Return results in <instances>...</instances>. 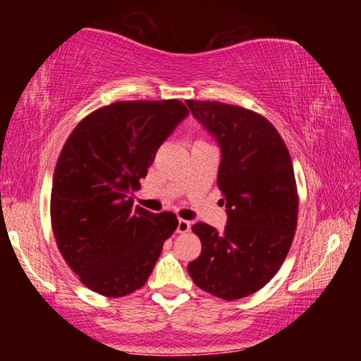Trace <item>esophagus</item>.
Segmentation results:
<instances>
[{
  "label": "esophagus",
  "mask_w": 361,
  "mask_h": 361,
  "mask_svg": "<svg viewBox=\"0 0 361 361\" xmlns=\"http://www.w3.org/2000/svg\"><path fill=\"white\" fill-rule=\"evenodd\" d=\"M191 231V221H186V219H178V226H176V232L180 234H185V232Z\"/></svg>",
  "instance_id": "34e87169"
}]
</instances>
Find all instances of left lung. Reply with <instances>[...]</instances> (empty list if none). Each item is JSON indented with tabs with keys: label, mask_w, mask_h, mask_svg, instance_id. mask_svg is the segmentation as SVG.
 Here are the masks:
<instances>
[{
	"label": "left lung",
	"mask_w": 361,
	"mask_h": 361,
	"mask_svg": "<svg viewBox=\"0 0 361 361\" xmlns=\"http://www.w3.org/2000/svg\"><path fill=\"white\" fill-rule=\"evenodd\" d=\"M221 148L218 188L226 204L223 232L197 223L202 243L188 264L192 282L234 301L261 290L290 252L298 224V189L288 148L264 116L221 102L186 100Z\"/></svg>",
	"instance_id": "left-lung-1"
}]
</instances>
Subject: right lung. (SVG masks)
Returning a JSON list of instances; mask_svg holds the SVG:
<instances>
[{"mask_svg": "<svg viewBox=\"0 0 361 361\" xmlns=\"http://www.w3.org/2000/svg\"><path fill=\"white\" fill-rule=\"evenodd\" d=\"M188 114L175 99L114 102L85 116L65 142L52 178V232L89 290L127 296L151 276L178 219L133 209L130 194Z\"/></svg>", "mask_w": 361, "mask_h": 361, "instance_id": "1", "label": "right lung"}]
</instances>
